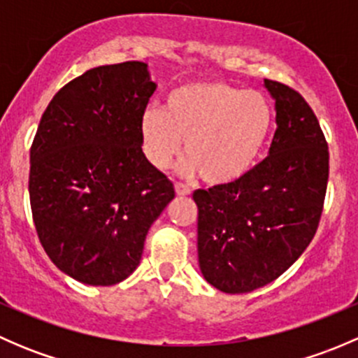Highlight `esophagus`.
<instances>
[{
    "instance_id": "1",
    "label": "esophagus",
    "mask_w": 358,
    "mask_h": 358,
    "mask_svg": "<svg viewBox=\"0 0 358 358\" xmlns=\"http://www.w3.org/2000/svg\"><path fill=\"white\" fill-rule=\"evenodd\" d=\"M175 190L178 196H189L190 194V187L183 185V183H175Z\"/></svg>"
}]
</instances>
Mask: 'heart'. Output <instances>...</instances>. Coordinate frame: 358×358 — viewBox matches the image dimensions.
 Instances as JSON below:
<instances>
[{
	"instance_id": "b5f03b06",
	"label": "heart",
	"mask_w": 358,
	"mask_h": 358,
	"mask_svg": "<svg viewBox=\"0 0 358 358\" xmlns=\"http://www.w3.org/2000/svg\"><path fill=\"white\" fill-rule=\"evenodd\" d=\"M273 124L268 99L223 81H196L168 95L164 110L140 119L142 149L150 164L166 169L182 152L183 173L201 171L204 182L225 185L243 178L262 156Z\"/></svg>"
}]
</instances>
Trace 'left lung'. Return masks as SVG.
<instances>
[{
  "label": "left lung",
  "mask_w": 358,
  "mask_h": 358,
  "mask_svg": "<svg viewBox=\"0 0 358 358\" xmlns=\"http://www.w3.org/2000/svg\"><path fill=\"white\" fill-rule=\"evenodd\" d=\"M277 129L268 156L243 178L196 190L199 268L211 286L243 294L266 286L301 256L319 227L329 150L312 107L265 79Z\"/></svg>",
  "instance_id": "left-lung-1"
}]
</instances>
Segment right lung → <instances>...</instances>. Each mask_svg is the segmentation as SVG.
<instances>
[{
    "label": "right lung",
    "instance_id": "right-lung-1",
    "mask_svg": "<svg viewBox=\"0 0 358 358\" xmlns=\"http://www.w3.org/2000/svg\"><path fill=\"white\" fill-rule=\"evenodd\" d=\"M156 88L143 62L90 69L39 121L29 171L36 232L57 268L88 286L135 272L150 225L175 197L140 138Z\"/></svg>",
    "mask_w": 358,
    "mask_h": 358
}]
</instances>
